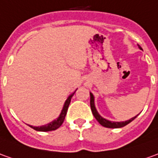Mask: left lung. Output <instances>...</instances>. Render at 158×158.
I'll return each instance as SVG.
<instances>
[{
    "label": "left lung",
    "mask_w": 158,
    "mask_h": 158,
    "mask_svg": "<svg viewBox=\"0 0 158 158\" xmlns=\"http://www.w3.org/2000/svg\"><path fill=\"white\" fill-rule=\"evenodd\" d=\"M138 46L139 49L143 50L142 48L139 45H138ZM90 105H91V109H92V112H93L94 118L98 120V122L101 124L102 126L106 127V128H121V127H124L125 125L130 124L131 121H133L138 116V114L137 116L131 118V119L125 120V121H120V122H115V121H110V120L106 119L105 118H103L98 112L97 109H96V106H95V98H94V96H93V94L92 93H90Z\"/></svg>",
    "instance_id": "left-lung-1"
}]
</instances>
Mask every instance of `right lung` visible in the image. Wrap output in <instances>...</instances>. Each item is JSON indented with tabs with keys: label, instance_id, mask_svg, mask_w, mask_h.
Segmentation results:
<instances>
[{
	"label": "right lung",
	"instance_id": "add662e5",
	"mask_svg": "<svg viewBox=\"0 0 158 158\" xmlns=\"http://www.w3.org/2000/svg\"><path fill=\"white\" fill-rule=\"evenodd\" d=\"M76 90H77V89H76ZM76 90H75L73 93H71L70 95L67 97L66 100H65V103H64V106H63V108H62V110H61L60 113V116H59L57 118L53 119L52 121H51L50 123H48V124H44V125H40V126H33V125H29L30 127L33 128L34 130H35V131H54V130H57L58 128H60L61 126V124H63L64 120H65V115H66V112H67V109H68L69 105H70L71 99H72L73 96L74 95Z\"/></svg>",
	"mask_w": 158,
	"mask_h": 158
}]
</instances>
